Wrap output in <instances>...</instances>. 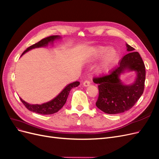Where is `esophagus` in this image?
Here are the masks:
<instances>
[{"label": "esophagus", "mask_w": 159, "mask_h": 159, "mask_svg": "<svg viewBox=\"0 0 159 159\" xmlns=\"http://www.w3.org/2000/svg\"><path fill=\"white\" fill-rule=\"evenodd\" d=\"M83 85L84 87H88L90 85V81H88V80H86L85 81L84 83H83Z\"/></svg>", "instance_id": "obj_1"}]
</instances>
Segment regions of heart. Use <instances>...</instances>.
<instances>
[{"instance_id": "heart-1", "label": "heart", "mask_w": 159, "mask_h": 159, "mask_svg": "<svg viewBox=\"0 0 159 159\" xmlns=\"http://www.w3.org/2000/svg\"><path fill=\"white\" fill-rule=\"evenodd\" d=\"M91 57L94 60L103 58L98 67V72L100 74H107L116 64L118 58V53L114 49L107 46H97L91 50Z\"/></svg>"}]
</instances>
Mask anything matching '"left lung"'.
<instances>
[{
	"mask_svg": "<svg viewBox=\"0 0 159 159\" xmlns=\"http://www.w3.org/2000/svg\"><path fill=\"white\" fill-rule=\"evenodd\" d=\"M128 54L122 58L119 66L108 75L94 78L98 85V99L96 106L101 111L109 114L124 112L132 108L144 91L145 67L140 54L135 48L125 44ZM135 71V81L132 84H124L120 79L121 75Z\"/></svg>",
	"mask_w": 159,
	"mask_h": 159,
	"instance_id": "1",
	"label": "left lung"
}]
</instances>
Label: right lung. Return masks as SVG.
I'll return each instance as SVG.
<instances>
[{
    "label": "right lung",
    "instance_id": "1",
    "mask_svg": "<svg viewBox=\"0 0 159 159\" xmlns=\"http://www.w3.org/2000/svg\"><path fill=\"white\" fill-rule=\"evenodd\" d=\"M60 39H61V37L59 35H53L46 37L45 39H43L40 41L35 43V44L27 48L22 53V54H21V56L25 52L31 50V49L47 47L48 44L52 45L54 41ZM80 83L79 81H75L73 82V83H71L67 85L62 89V91L56 97H54L53 99L48 102L43 103L41 105H38V104H36V105H32V104H30L25 102L21 97H20V98L21 101L22 102V103L25 105V107L31 112H36L40 114H52L57 112L60 109H61L62 108V107L65 105L66 102L67 98L70 93V90L74 88V87H78L80 85Z\"/></svg>",
    "mask_w": 159,
    "mask_h": 159
}]
</instances>
